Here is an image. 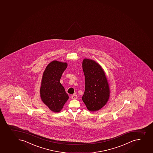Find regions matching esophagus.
<instances>
[{"instance_id": "esophagus-1", "label": "esophagus", "mask_w": 153, "mask_h": 153, "mask_svg": "<svg viewBox=\"0 0 153 153\" xmlns=\"http://www.w3.org/2000/svg\"><path fill=\"white\" fill-rule=\"evenodd\" d=\"M71 98L72 99H76L77 98V95H76V94H73L71 96Z\"/></svg>"}]
</instances>
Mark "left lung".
Returning a JSON list of instances; mask_svg holds the SVG:
<instances>
[{
	"label": "left lung",
	"instance_id": "left-lung-1",
	"mask_svg": "<svg viewBox=\"0 0 153 153\" xmlns=\"http://www.w3.org/2000/svg\"><path fill=\"white\" fill-rule=\"evenodd\" d=\"M82 68L85 78V90L82 99L88 110L95 112L106 105L110 97V88L104 71L99 64L84 59Z\"/></svg>",
	"mask_w": 153,
	"mask_h": 153
}]
</instances>
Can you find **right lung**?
<instances>
[{"mask_svg": "<svg viewBox=\"0 0 153 153\" xmlns=\"http://www.w3.org/2000/svg\"><path fill=\"white\" fill-rule=\"evenodd\" d=\"M67 63L54 60L46 67L43 74L40 94L43 102L50 110L60 111L69 99L68 94L60 82Z\"/></svg>", "mask_w": 153, "mask_h": 153, "instance_id": "right-lung-1", "label": "right lung"}]
</instances>
